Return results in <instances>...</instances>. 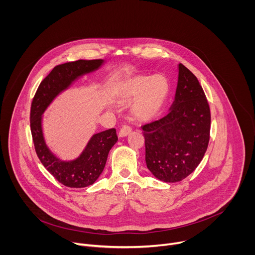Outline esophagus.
<instances>
[{"label": "esophagus", "mask_w": 255, "mask_h": 255, "mask_svg": "<svg viewBox=\"0 0 255 255\" xmlns=\"http://www.w3.org/2000/svg\"><path fill=\"white\" fill-rule=\"evenodd\" d=\"M131 128L129 126H123L119 131V137H126L128 134H130Z\"/></svg>", "instance_id": "obj_1"}]
</instances>
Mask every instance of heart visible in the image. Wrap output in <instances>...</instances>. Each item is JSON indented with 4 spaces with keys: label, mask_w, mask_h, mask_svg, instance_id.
I'll list each match as a JSON object with an SVG mask.
<instances>
[{
    "label": "heart",
    "mask_w": 255,
    "mask_h": 255,
    "mask_svg": "<svg viewBox=\"0 0 255 255\" xmlns=\"http://www.w3.org/2000/svg\"><path fill=\"white\" fill-rule=\"evenodd\" d=\"M169 94V83L164 76L136 75L118 82L113 90L117 104L129 106L133 117L143 123L153 121L161 112Z\"/></svg>",
    "instance_id": "1"
}]
</instances>
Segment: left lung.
Listing matches in <instances>:
<instances>
[{
  "mask_svg": "<svg viewBox=\"0 0 255 255\" xmlns=\"http://www.w3.org/2000/svg\"><path fill=\"white\" fill-rule=\"evenodd\" d=\"M174 101L166 116L142 126L145 161L165 183H176L200 164L210 139L211 114L205 93L193 72L177 65Z\"/></svg>",
  "mask_w": 255,
  "mask_h": 255,
  "instance_id": "left-lung-1",
  "label": "left lung"
}]
</instances>
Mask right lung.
Instances as JSON below:
<instances>
[{
	"label": "right lung",
	"instance_id": "obj_1",
	"mask_svg": "<svg viewBox=\"0 0 255 255\" xmlns=\"http://www.w3.org/2000/svg\"><path fill=\"white\" fill-rule=\"evenodd\" d=\"M104 59L77 60L55 66L41 82L31 105L30 126L37 156L44 167L68 188H86L93 185L104 170L109 151L118 141L116 129L94 134L82 153L75 159L59 158L46 144L43 132V113L54 99L81 77L98 70Z\"/></svg>",
	"mask_w": 255,
	"mask_h": 255
}]
</instances>
